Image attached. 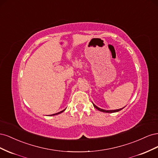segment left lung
<instances>
[{"mask_svg": "<svg viewBox=\"0 0 158 158\" xmlns=\"http://www.w3.org/2000/svg\"><path fill=\"white\" fill-rule=\"evenodd\" d=\"M93 105H94V107L95 108V109H97L98 110H99V111H102V112H104V113H115V112H118V111H121V109H123V108H122V109H116V110H104V109H100V108H99L98 107H97L96 106H95V105H94V103H93Z\"/></svg>", "mask_w": 158, "mask_h": 158, "instance_id": "obj_1", "label": "left lung"}]
</instances>
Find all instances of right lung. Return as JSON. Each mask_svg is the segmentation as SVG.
Listing matches in <instances>:
<instances>
[{
  "label": "right lung",
  "mask_w": 158,
  "mask_h": 158,
  "mask_svg": "<svg viewBox=\"0 0 158 158\" xmlns=\"http://www.w3.org/2000/svg\"><path fill=\"white\" fill-rule=\"evenodd\" d=\"M65 110V109H64ZM64 110H63V111H60V112H59V113H55V114H51V115H55V114H60V113H63Z\"/></svg>",
  "instance_id": "1"
}]
</instances>
